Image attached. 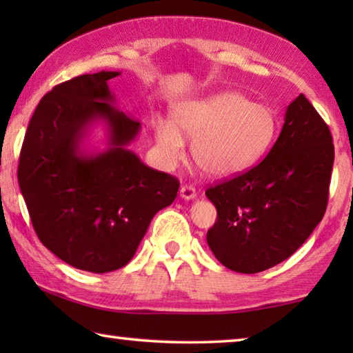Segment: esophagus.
<instances>
[{
  "instance_id": "obj_1",
  "label": "esophagus",
  "mask_w": 353,
  "mask_h": 353,
  "mask_svg": "<svg viewBox=\"0 0 353 353\" xmlns=\"http://www.w3.org/2000/svg\"><path fill=\"white\" fill-rule=\"evenodd\" d=\"M179 193H181V198L185 201H191L196 198V190L193 187H188V185H182Z\"/></svg>"
}]
</instances>
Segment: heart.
<instances>
[{
  "label": "heart",
  "mask_w": 353,
  "mask_h": 353,
  "mask_svg": "<svg viewBox=\"0 0 353 353\" xmlns=\"http://www.w3.org/2000/svg\"><path fill=\"white\" fill-rule=\"evenodd\" d=\"M155 139L165 160L182 157L183 139L191 141L196 166L210 177H230L254 165L272 145L277 117L271 107L252 103L238 92H223L176 107L174 123L155 119Z\"/></svg>",
  "instance_id": "1"
}]
</instances>
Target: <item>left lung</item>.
<instances>
[{
	"label": "left lung",
	"instance_id": "left-lung-1",
	"mask_svg": "<svg viewBox=\"0 0 353 353\" xmlns=\"http://www.w3.org/2000/svg\"><path fill=\"white\" fill-rule=\"evenodd\" d=\"M333 160L330 129L301 93L265 160L205 191L218 212L207 232L213 255L243 274L291 256L324 216Z\"/></svg>",
	"mask_w": 353,
	"mask_h": 353
}]
</instances>
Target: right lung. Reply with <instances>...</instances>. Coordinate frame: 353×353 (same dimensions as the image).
Returning <instances> with one entry per match:
<instances>
[{"label":"right lung","instance_id":"add662e5","mask_svg":"<svg viewBox=\"0 0 353 353\" xmlns=\"http://www.w3.org/2000/svg\"><path fill=\"white\" fill-rule=\"evenodd\" d=\"M119 71L59 83L35 109L23 141L19 183L43 246L77 270L104 274L132 260L154 214L172 204L179 181L141 162L129 146L135 118L117 109L109 82ZM106 129L103 152L85 139Z\"/></svg>","mask_w":353,"mask_h":353}]
</instances>
